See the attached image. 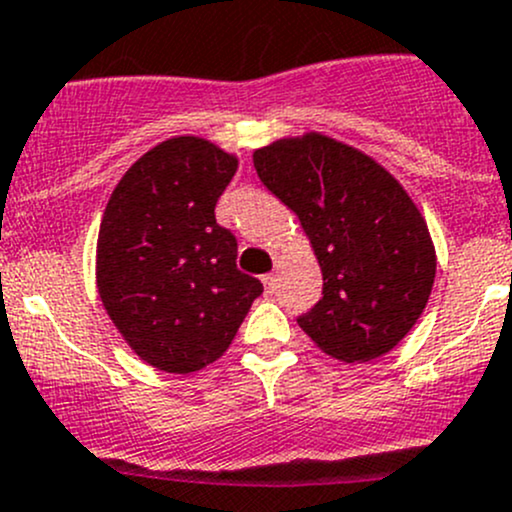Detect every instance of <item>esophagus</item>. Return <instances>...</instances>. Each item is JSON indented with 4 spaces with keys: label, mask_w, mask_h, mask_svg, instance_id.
I'll list each match as a JSON object with an SVG mask.
<instances>
[{
    "label": "esophagus",
    "mask_w": 512,
    "mask_h": 512,
    "mask_svg": "<svg viewBox=\"0 0 512 512\" xmlns=\"http://www.w3.org/2000/svg\"><path fill=\"white\" fill-rule=\"evenodd\" d=\"M262 285L267 287V292H272V289H275V285H277V275H265V277H262Z\"/></svg>",
    "instance_id": "obj_1"
}]
</instances>
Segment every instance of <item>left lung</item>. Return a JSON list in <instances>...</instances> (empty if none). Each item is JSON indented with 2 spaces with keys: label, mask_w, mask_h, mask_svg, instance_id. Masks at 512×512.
<instances>
[{
  "label": "left lung",
  "mask_w": 512,
  "mask_h": 512,
  "mask_svg": "<svg viewBox=\"0 0 512 512\" xmlns=\"http://www.w3.org/2000/svg\"><path fill=\"white\" fill-rule=\"evenodd\" d=\"M270 193L297 215L324 277L297 324L347 364L379 359L414 329L436 280V247L404 185L359 148L319 131L252 153Z\"/></svg>",
  "instance_id": "8db88e82"
}]
</instances>
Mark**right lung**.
Listing matches in <instances>:
<instances>
[{
    "mask_svg": "<svg viewBox=\"0 0 512 512\" xmlns=\"http://www.w3.org/2000/svg\"><path fill=\"white\" fill-rule=\"evenodd\" d=\"M237 156L200 136H175L123 173L103 210L96 287L133 354L168 374H193L227 352L260 280L237 270V242L215 203Z\"/></svg>",
    "mask_w": 512,
    "mask_h": 512,
    "instance_id": "obj_1",
    "label": "right lung"
}]
</instances>
